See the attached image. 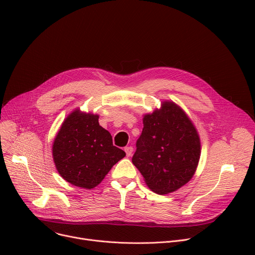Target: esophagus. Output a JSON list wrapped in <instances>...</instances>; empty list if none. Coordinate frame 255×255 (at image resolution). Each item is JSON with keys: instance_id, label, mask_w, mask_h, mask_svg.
<instances>
[{"instance_id": "1", "label": "esophagus", "mask_w": 255, "mask_h": 255, "mask_svg": "<svg viewBox=\"0 0 255 255\" xmlns=\"http://www.w3.org/2000/svg\"><path fill=\"white\" fill-rule=\"evenodd\" d=\"M124 150H125L126 155H127L128 157H130V156L132 155V152H133V148H132V146H126V148H125Z\"/></svg>"}]
</instances>
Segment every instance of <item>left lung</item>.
Segmentation results:
<instances>
[{
  "label": "left lung",
  "instance_id": "left-lung-1",
  "mask_svg": "<svg viewBox=\"0 0 255 255\" xmlns=\"http://www.w3.org/2000/svg\"><path fill=\"white\" fill-rule=\"evenodd\" d=\"M142 121L132 163L152 191H176L196 170L200 157L198 133L185 112L170 101L162 102L161 109L145 115Z\"/></svg>",
  "mask_w": 255,
  "mask_h": 255
}]
</instances>
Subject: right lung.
<instances>
[{
  "mask_svg": "<svg viewBox=\"0 0 255 255\" xmlns=\"http://www.w3.org/2000/svg\"><path fill=\"white\" fill-rule=\"evenodd\" d=\"M99 116L78 110L65 119L52 144V157L61 177L85 189L96 187L126 153L113 144Z\"/></svg>",
  "mask_w": 255,
  "mask_h": 255,
  "instance_id": "add662e5",
  "label": "right lung"
}]
</instances>
